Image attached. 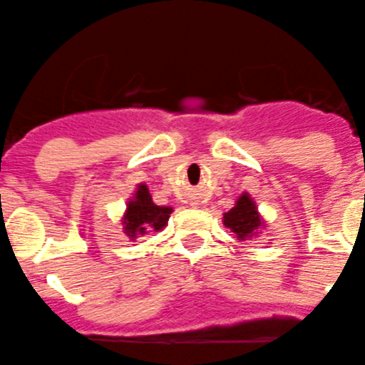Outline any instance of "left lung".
Returning <instances> with one entry per match:
<instances>
[{"label": "left lung", "mask_w": 365, "mask_h": 365, "mask_svg": "<svg viewBox=\"0 0 365 365\" xmlns=\"http://www.w3.org/2000/svg\"><path fill=\"white\" fill-rule=\"evenodd\" d=\"M223 225L231 229V232H235L238 240H245L260 227V216L249 195H242L231 211L223 215Z\"/></svg>", "instance_id": "left-lung-1"}]
</instances>
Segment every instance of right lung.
Listing matches in <instances>:
<instances>
[{"label":"right lung","instance_id":"1","mask_svg":"<svg viewBox=\"0 0 365 365\" xmlns=\"http://www.w3.org/2000/svg\"><path fill=\"white\" fill-rule=\"evenodd\" d=\"M170 212H173L170 207H160L153 203L147 185H140L134 200L127 205L125 222H123L127 236L136 238V235H143L145 231L150 232V229L160 231L169 220Z\"/></svg>","mask_w":365,"mask_h":365}]
</instances>
